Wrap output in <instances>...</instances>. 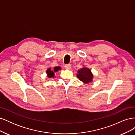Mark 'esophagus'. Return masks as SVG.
<instances>
[{"label": "esophagus", "mask_w": 135, "mask_h": 135, "mask_svg": "<svg viewBox=\"0 0 135 135\" xmlns=\"http://www.w3.org/2000/svg\"><path fill=\"white\" fill-rule=\"evenodd\" d=\"M64 67L65 69H67V70H69V69H71V65L70 64H67V65H65Z\"/></svg>", "instance_id": "34e87169"}]
</instances>
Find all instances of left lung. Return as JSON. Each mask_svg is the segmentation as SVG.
I'll list each match as a JSON object with an SVG mask.
<instances>
[{
  "mask_svg": "<svg viewBox=\"0 0 135 135\" xmlns=\"http://www.w3.org/2000/svg\"><path fill=\"white\" fill-rule=\"evenodd\" d=\"M76 76L80 81L86 84L92 82L93 78L91 70L85 67L78 70Z\"/></svg>",
  "mask_w": 135,
  "mask_h": 135,
  "instance_id": "1",
  "label": "left lung"
}]
</instances>
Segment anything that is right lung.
<instances>
[{"label":"right lung","mask_w":135,"mask_h":135,"mask_svg":"<svg viewBox=\"0 0 135 135\" xmlns=\"http://www.w3.org/2000/svg\"><path fill=\"white\" fill-rule=\"evenodd\" d=\"M61 68L58 66V67H55L54 69V70H51V68H49L47 69V70L46 71V73L47 74V76L48 78H54L55 77V73L54 72H57L59 70H60Z\"/></svg>","instance_id":"right-lung-1"}]
</instances>
